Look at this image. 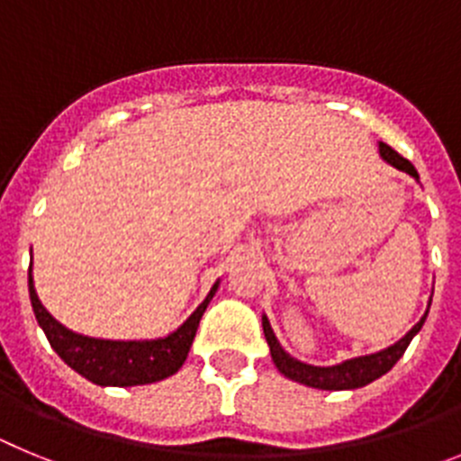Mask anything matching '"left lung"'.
Masks as SVG:
<instances>
[{"label":"left lung","instance_id":"obj_1","mask_svg":"<svg viewBox=\"0 0 461 461\" xmlns=\"http://www.w3.org/2000/svg\"><path fill=\"white\" fill-rule=\"evenodd\" d=\"M378 148H381V157L385 158L390 166H394V168L402 170V173H409L411 177L418 180V170L413 168V164H411L409 158H404L402 154L394 152V149L390 148V145H385V142H381ZM425 319H427V312L425 316H422V319L397 341V344L388 346L385 351L372 353V356L353 357V360H346L341 362V365H332V367H313V365H304V362L288 356V353L279 346V341H276L275 332H272L270 328V321H267L266 316H263V332H266L267 346H270L272 360H275L276 369H279L284 376H288L291 381L304 383V385H309V388L353 390V388H362V385H367V383L376 381L378 376L390 372V369L397 365L399 357L404 356L406 346L411 344V339L420 332Z\"/></svg>","mask_w":461,"mask_h":461}]
</instances>
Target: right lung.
I'll use <instances>...</instances> for the list:
<instances>
[{
    "mask_svg": "<svg viewBox=\"0 0 461 461\" xmlns=\"http://www.w3.org/2000/svg\"><path fill=\"white\" fill-rule=\"evenodd\" d=\"M219 281L212 286L203 304L191 313L189 319L175 330L173 335L164 339L152 341H110V339H92V337L76 335L71 330L57 323L46 307L41 304L39 295L34 291L30 267V300L34 307L36 321L46 332L48 341L55 348V353L67 362L68 367L76 369L80 376L96 385H145V383L161 381V378L173 376L177 369L185 365L189 348L194 344L195 330L201 323L203 313L210 304L212 295L217 293Z\"/></svg>",
    "mask_w": 461,
    "mask_h": 461,
    "instance_id": "1",
    "label": "right lung"
}]
</instances>
